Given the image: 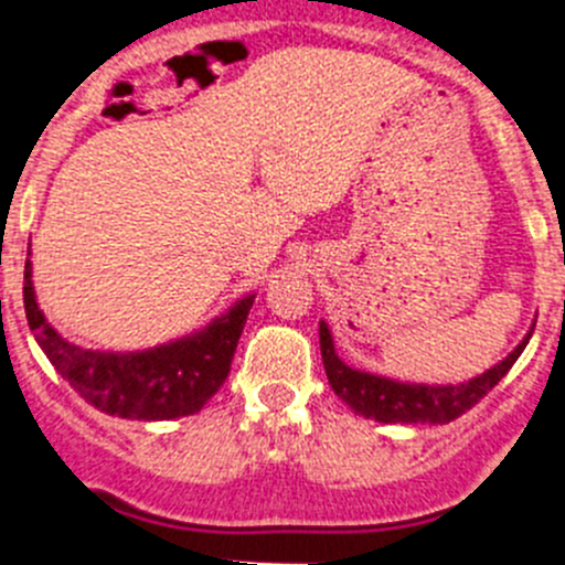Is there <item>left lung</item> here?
Masks as SVG:
<instances>
[{
	"label": "left lung",
	"instance_id": "8db88e82",
	"mask_svg": "<svg viewBox=\"0 0 565 565\" xmlns=\"http://www.w3.org/2000/svg\"><path fill=\"white\" fill-rule=\"evenodd\" d=\"M529 337L492 371L463 384H404L348 367L333 351L328 326L319 322V348H322V362H326L333 393L359 416L376 418L382 424H450L452 418L463 416L507 376L509 367L518 362L526 348Z\"/></svg>",
	"mask_w": 565,
	"mask_h": 565
}]
</instances>
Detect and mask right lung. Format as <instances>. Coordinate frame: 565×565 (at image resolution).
Returning <instances> with one entry per match:
<instances>
[{"label":"right lung","mask_w":565,"mask_h":565,"mask_svg":"<svg viewBox=\"0 0 565 565\" xmlns=\"http://www.w3.org/2000/svg\"><path fill=\"white\" fill-rule=\"evenodd\" d=\"M252 302L254 297L239 299L232 311L214 319L206 331L152 351H84L47 326L30 282V259L24 263L28 326L53 367L62 373V379H67L70 387L84 402L109 416L138 418V422L192 416L221 391V384L232 371L237 339L246 326Z\"/></svg>","instance_id":"right-lung-1"}]
</instances>
